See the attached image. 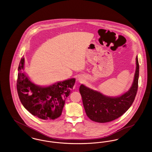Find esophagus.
Segmentation results:
<instances>
[{
  "mask_svg": "<svg viewBox=\"0 0 152 152\" xmlns=\"http://www.w3.org/2000/svg\"><path fill=\"white\" fill-rule=\"evenodd\" d=\"M79 80L81 81V80H82V79L81 78H79Z\"/></svg>",
  "mask_w": 152,
  "mask_h": 152,
  "instance_id": "34e87169",
  "label": "esophagus"
}]
</instances>
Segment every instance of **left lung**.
<instances>
[{
	"instance_id": "left-lung-1",
	"label": "left lung",
	"mask_w": 152,
	"mask_h": 152,
	"mask_svg": "<svg viewBox=\"0 0 152 152\" xmlns=\"http://www.w3.org/2000/svg\"><path fill=\"white\" fill-rule=\"evenodd\" d=\"M139 64L136 57V69L129 90L120 96L112 97L102 94L81 84L79 88L87 116L92 121L104 123L115 120L129 108L134 100L138 89Z\"/></svg>"
}]
</instances>
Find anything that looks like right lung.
<instances>
[{"label":"right lung","instance_id":"1","mask_svg":"<svg viewBox=\"0 0 152 152\" xmlns=\"http://www.w3.org/2000/svg\"><path fill=\"white\" fill-rule=\"evenodd\" d=\"M24 58L20 60L17 79V91L24 107L32 115L51 120L61 116L65 99L69 95L75 79L58 82L49 87H40L31 82L24 69Z\"/></svg>","mask_w":152,"mask_h":152}]
</instances>
